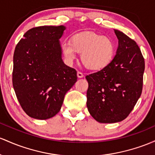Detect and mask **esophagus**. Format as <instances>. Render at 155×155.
Returning <instances> with one entry per match:
<instances>
[{"instance_id": "34e87169", "label": "esophagus", "mask_w": 155, "mask_h": 155, "mask_svg": "<svg viewBox=\"0 0 155 155\" xmlns=\"http://www.w3.org/2000/svg\"><path fill=\"white\" fill-rule=\"evenodd\" d=\"M77 75H78V77L79 78H83V74L82 72H78V73H77Z\"/></svg>"}]
</instances>
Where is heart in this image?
<instances>
[{
	"label": "heart",
	"instance_id": "b5f03b06",
	"mask_svg": "<svg viewBox=\"0 0 155 155\" xmlns=\"http://www.w3.org/2000/svg\"><path fill=\"white\" fill-rule=\"evenodd\" d=\"M66 61L72 64L77 53L81 54L83 65L90 70L98 71L110 63L115 53V46L108 38L94 33H83L74 35L71 41L61 44Z\"/></svg>",
	"mask_w": 155,
	"mask_h": 155
}]
</instances>
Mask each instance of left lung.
Listing matches in <instances>:
<instances>
[{"mask_svg": "<svg viewBox=\"0 0 155 155\" xmlns=\"http://www.w3.org/2000/svg\"><path fill=\"white\" fill-rule=\"evenodd\" d=\"M119 39L116 54L107 67L87 75L86 105L100 123H116L126 119L141 95L145 62L135 41L114 30Z\"/></svg>", "mask_w": 155, "mask_h": 155, "instance_id": "left-lung-1", "label": "left lung"}]
</instances>
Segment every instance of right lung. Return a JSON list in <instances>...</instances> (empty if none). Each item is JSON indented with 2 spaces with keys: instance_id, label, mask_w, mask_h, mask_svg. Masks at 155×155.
I'll use <instances>...</instances> for the list:
<instances>
[{
  "instance_id": "obj_1",
  "label": "right lung",
  "mask_w": 155,
  "mask_h": 155,
  "mask_svg": "<svg viewBox=\"0 0 155 155\" xmlns=\"http://www.w3.org/2000/svg\"><path fill=\"white\" fill-rule=\"evenodd\" d=\"M66 27L39 26L24 34L15 48L12 83L25 114L48 119L60 111L77 71L64 63L59 39Z\"/></svg>"
}]
</instances>
